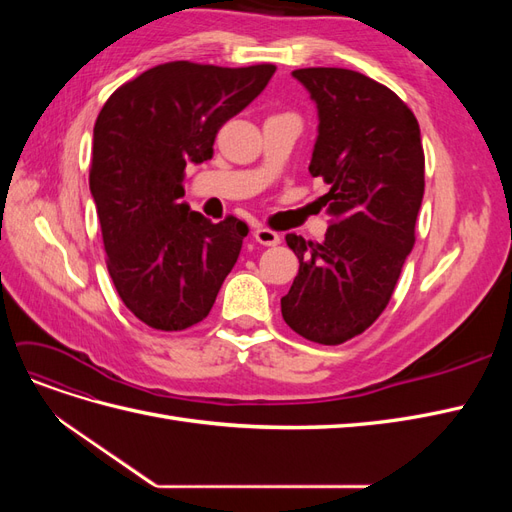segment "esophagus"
I'll return each instance as SVG.
<instances>
[{
  "label": "esophagus",
  "mask_w": 512,
  "mask_h": 512,
  "mask_svg": "<svg viewBox=\"0 0 512 512\" xmlns=\"http://www.w3.org/2000/svg\"><path fill=\"white\" fill-rule=\"evenodd\" d=\"M254 239L260 243V245H277L282 239L277 232H273L271 228H256L254 230Z\"/></svg>",
  "instance_id": "34e87169"
}]
</instances>
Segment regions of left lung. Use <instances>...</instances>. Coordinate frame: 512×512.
<instances>
[{
    "instance_id": "left-lung-1",
    "label": "left lung",
    "mask_w": 512,
    "mask_h": 512,
    "mask_svg": "<svg viewBox=\"0 0 512 512\" xmlns=\"http://www.w3.org/2000/svg\"><path fill=\"white\" fill-rule=\"evenodd\" d=\"M318 108L312 177L331 226L324 241L286 235L299 273L282 297L288 327L337 346L361 335L389 305L414 247L425 192V153L414 113L389 87L346 68L292 72Z\"/></svg>"
}]
</instances>
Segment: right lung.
Masks as SVG:
<instances>
[{
    "mask_svg": "<svg viewBox=\"0 0 512 512\" xmlns=\"http://www.w3.org/2000/svg\"><path fill=\"white\" fill-rule=\"evenodd\" d=\"M273 64L222 68L170 61L121 85L94 126L89 190L121 301L147 327L183 331L207 318L235 267L247 224H213L183 203L185 166L211 160Z\"/></svg>",
    "mask_w": 512,
    "mask_h": 512,
    "instance_id": "right-lung-1",
    "label": "right lung"
}]
</instances>
